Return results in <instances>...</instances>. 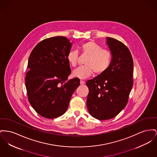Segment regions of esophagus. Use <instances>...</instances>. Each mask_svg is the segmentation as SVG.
<instances>
[{"label":"esophagus","mask_w":157,"mask_h":157,"mask_svg":"<svg viewBox=\"0 0 157 157\" xmlns=\"http://www.w3.org/2000/svg\"><path fill=\"white\" fill-rule=\"evenodd\" d=\"M80 84H81V85H83V84H85V81L81 80V81H80Z\"/></svg>","instance_id":"esophagus-1"}]
</instances>
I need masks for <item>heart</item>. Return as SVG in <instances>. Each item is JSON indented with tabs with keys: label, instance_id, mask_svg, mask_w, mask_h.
Returning <instances> with one entry per match:
<instances>
[{
	"label": "heart",
	"instance_id": "obj_1",
	"mask_svg": "<svg viewBox=\"0 0 157 157\" xmlns=\"http://www.w3.org/2000/svg\"><path fill=\"white\" fill-rule=\"evenodd\" d=\"M82 53L88 56L84 66H81L72 72V76L84 79L90 76L93 72L97 75L105 73L111 65L112 55L110 52L102 49L101 47L93 41L83 43L80 47ZM67 61L72 67L78 64V53L76 51H71L67 56Z\"/></svg>",
	"mask_w": 157,
	"mask_h": 157
}]
</instances>
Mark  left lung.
Here are the masks:
<instances>
[{
  "mask_svg": "<svg viewBox=\"0 0 157 157\" xmlns=\"http://www.w3.org/2000/svg\"><path fill=\"white\" fill-rule=\"evenodd\" d=\"M106 39L112 55L110 66L105 73L86 82L87 109L100 120L114 117L126 107L133 84V61L129 48L117 40Z\"/></svg>",
  "mask_w": 157,
  "mask_h": 157,
  "instance_id": "left-lung-1",
  "label": "left lung"
}]
</instances>
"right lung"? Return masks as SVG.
<instances>
[{"mask_svg":"<svg viewBox=\"0 0 157 157\" xmlns=\"http://www.w3.org/2000/svg\"><path fill=\"white\" fill-rule=\"evenodd\" d=\"M71 47L65 37L46 38L34 48L29 57L25 76L28 100L37 113L47 119L65 113L80 85L78 78L67 80L71 71L67 56Z\"/></svg>","mask_w":157,"mask_h":157,"instance_id":"add662e5","label":"right lung"}]
</instances>
